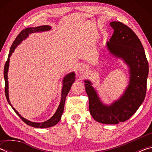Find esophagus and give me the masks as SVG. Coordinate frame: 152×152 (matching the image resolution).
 Masks as SVG:
<instances>
[{
    "instance_id": "obj_1",
    "label": "esophagus",
    "mask_w": 152,
    "mask_h": 152,
    "mask_svg": "<svg viewBox=\"0 0 152 152\" xmlns=\"http://www.w3.org/2000/svg\"><path fill=\"white\" fill-rule=\"evenodd\" d=\"M87 70H88V69H87L86 67L84 66H81L78 68L79 72L81 74H85L87 72Z\"/></svg>"
}]
</instances>
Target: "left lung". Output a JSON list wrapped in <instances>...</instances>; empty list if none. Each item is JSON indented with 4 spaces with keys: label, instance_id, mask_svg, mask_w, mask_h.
Returning <instances> with one entry per match:
<instances>
[{
    "label": "left lung",
    "instance_id": "8db88e82",
    "mask_svg": "<svg viewBox=\"0 0 152 152\" xmlns=\"http://www.w3.org/2000/svg\"><path fill=\"white\" fill-rule=\"evenodd\" d=\"M110 25L114 32L107 42V48L110 54L122 59L128 66V86L120 99L110 105L102 103L91 81H84V86L89 99V110L94 119L115 125L128 120L142 104L147 90L149 66L143 45L132 29L119 21L110 22Z\"/></svg>",
    "mask_w": 152,
    "mask_h": 152
}]
</instances>
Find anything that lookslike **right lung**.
Here are the masks:
<instances>
[{"label":"right lung","mask_w":152,"mask_h":152,"mask_svg":"<svg viewBox=\"0 0 152 152\" xmlns=\"http://www.w3.org/2000/svg\"><path fill=\"white\" fill-rule=\"evenodd\" d=\"M51 29V27L49 25H42V26L37 27H28L26 28L25 29H23L20 32L19 35H18L16 39L12 43V44L10 49L8 59L5 63L4 68V82H5V96H6L7 100L8 101L9 104L11 105V107L12 108V109L15 110V112L17 113V115L19 116L20 119L23 122L26 123L27 125L31 126L33 127L36 128H47V127H51L52 126L56 125L57 123L60 121L61 119V115L64 112V104H65V101L67 94H68L69 91H70L71 86L72 85V84L75 81L76 77H75V73L71 72L70 74H67V75L64 77L63 79V86L62 90H61V101L60 105L58 108L57 110L55 113V114L51 117L50 119H48L46 121L42 122V123H35L32 122L30 121L27 120L25 118L23 117L19 113H18L16 109L12 106L9 101V82H8V70H9V61H10V57L12 55V53L14 52L15 48L17 47V45L20 44L22 42L23 40L26 39V38L29 36V34H31L33 33L36 32H43L46 31H49Z\"/></svg>","instance_id":"obj_1"}]
</instances>
